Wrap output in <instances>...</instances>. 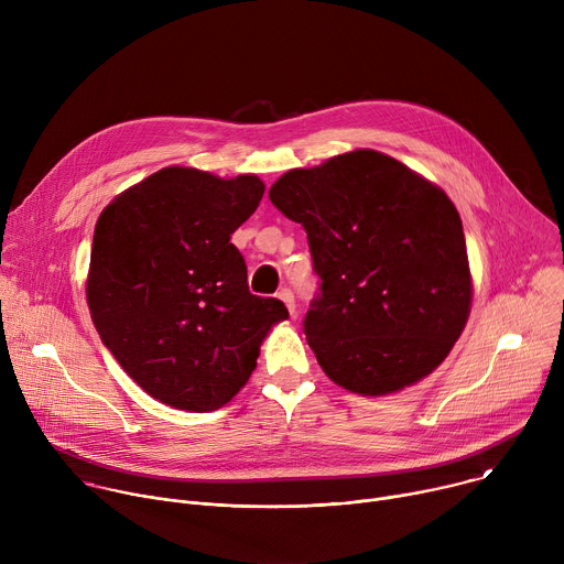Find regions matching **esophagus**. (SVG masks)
Instances as JSON below:
<instances>
[{
	"label": "esophagus",
	"instance_id": "1",
	"mask_svg": "<svg viewBox=\"0 0 564 564\" xmlns=\"http://www.w3.org/2000/svg\"><path fill=\"white\" fill-rule=\"evenodd\" d=\"M279 299L288 305V310H290V314L294 316V312H296V303H294V294H292V290L290 288H283V290H279Z\"/></svg>",
	"mask_w": 564,
	"mask_h": 564
}]
</instances>
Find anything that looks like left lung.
Here are the masks:
<instances>
[{"label": "left lung", "instance_id": "left-lung-1", "mask_svg": "<svg viewBox=\"0 0 564 564\" xmlns=\"http://www.w3.org/2000/svg\"><path fill=\"white\" fill-rule=\"evenodd\" d=\"M270 200L307 234L318 292L303 333L324 372L359 394L431 375L470 310L466 240L448 196L359 149L288 172Z\"/></svg>", "mask_w": 564, "mask_h": 564}]
</instances>
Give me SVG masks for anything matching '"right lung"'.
Listing matches in <instances>:
<instances>
[{"label": "right lung", "mask_w": 564, "mask_h": 564, "mask_svg": "<svg viewBox=\"0 0 564 564\" xmlns=\"http://www.w3.org/2000/svg\"><path fill=\"white\" fill-rule=\"evenodd\" d=\"M257 176L167 167L100 214L87 301L102 344L151 397L216 411L246 386L268 330L288 318L257 296L231 243L263 198Z\"/></svg>", "instance_id": "obj_1"}]
</instances>
